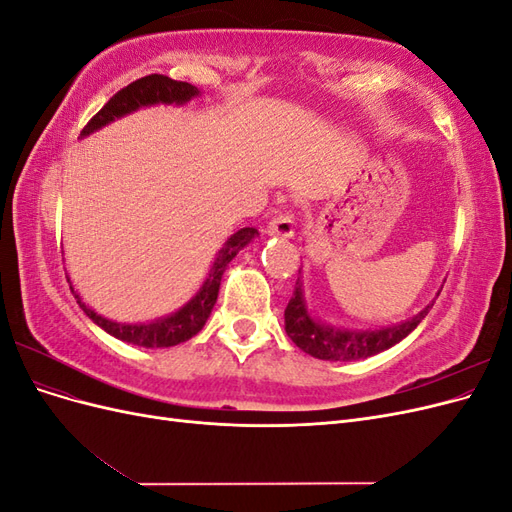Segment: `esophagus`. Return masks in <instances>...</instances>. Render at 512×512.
I'll return each instance as SVG.
<instances>
[{
	"instance_id": "obj_1",
	"label": "esophagus",
	"mask_w": 512,
	"mask_h": 512,
	"mask_svg": "<svg viewBox=\"0 0 512 512\" xmlns=\"http://www.w3.org/2000/svg\"><path fill=\"white\" fill-rule=\"evenodd\" d=\"M267 235H277V237H284V239H290L294 235V222L290 215H277V218H273L267 228H265Z\"/></svg>"
}]
</instances>
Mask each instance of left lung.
Wrapping results in <instances>:
<instances>
[{"mask_svg": "<svg viewBox=\"0 0 512 512\" xmlns=\"http://www.w3.org/2000/svg\"><path fill=\"white\" fill-rule=\"evenodd\" d=\"M303 269V267H301ZM299 269L297 286H294L292 297L288 301V307L284 312V324L286 335L297 344L303 352L320 361H361L367 356L380 354L384 350L393 348L401 339L408 337L421 320L429 314L433 301L421 309L416 316L391 324V327L380 329H348V327H335V324L322 322L312 314V309L307 307L305 288H303V275ZM440 294V292H438Z\"/></svg>", "mask_w": 512, "mask_h": 512, "instance_id": "left-lung-1", "label": "left lung"}]
</instances>
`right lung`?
<instances>
[{"instance_id":"1","label":"right lung","mask_w":512,"mask_h":512,"mask_svg":"<svg viewBox=\"0 0 512 512\" xmlns=\"http://www.w3.org/2000/svg\"><path fill=\"white\" fill-rule=\"evenodd\" d=\"M198 96H200V89L190 83L173 81L162 74L143 76V79H138V81L130 83L128 87L117 91V94L100 108V113H96L94 119H91L83 128L81 138L102 130L104 126L113 123L115 119L136 113L138 108L158 106V104L183 106ZM256 237H258L256 228H241L235 232V235H230L226 239V243L220 247V252L215 254L213 265L205 277V282L200 284L194 297L185 305H181L177 312L156 318V320H149V322L108 320V318L100 316L98 312H94V309H91L81 299V294L74 290L72 284H70V288H72L76 303L81 305L83 312L108 335H113L126 344L143 346V348H170V346H177L181 342H188L190 337H194L200 329L205 327L207 318L213 312V305H215V301H218V292H220L222 275H224L226 267L230 265V260H235L243 247L250 245Z\"/></svg>"}]
</instances>
